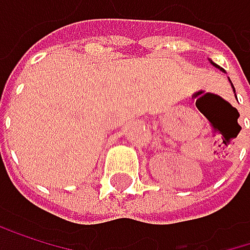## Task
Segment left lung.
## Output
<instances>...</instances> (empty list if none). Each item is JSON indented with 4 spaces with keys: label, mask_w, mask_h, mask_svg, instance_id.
Returning a JSON list of instances; mask_svg holds the SVG:
<instances>
[{
    "label": "left lung",
    "mask_w": 250,
    "mask_h": 250,
    "mask_svg": "<svg viewBox=\"0 0 250 250\" xmlns=\"http://www.w3.org/2000/svg\"><path fill=\"white\" fill-rule=\"evenodd\" d=\"M209 61H210V59H209ZM210 63H212V65H213L215 68H218V69H221L222 72H225V71H224V69H222L221 66H218V65H216V63H213L212 61H210ZM228 80H229V78H228ZM229 83H231V80H229ZM231 87H233V92H234V95H236V88H234V85H233V83H231ZM236 99H237V98H236Z\"/></svg>",
    "instance_id": "left-lung-1"
}]
</instances>
